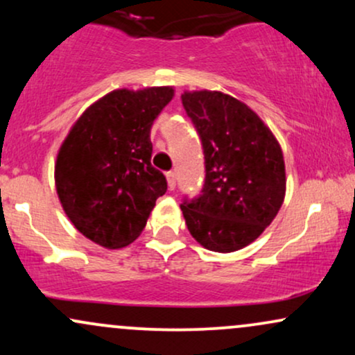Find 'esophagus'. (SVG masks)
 <instances>
[{
    "label": "esophagus",
    "mask_w": 355,
    "mask_h": 355,
    "mask_svg": "<svg viewBox=\"0 0 355 355\" xmlns=\"http://www.w3.org/2000/svg\"><path fill=\"white\" fill-rule=\"evenodd\" d=\"M166 183H168L170 190H175V187H177V177H175L173 172L166 173Z\"/></svg>",
    "instance_id": "esophagus-1"
}]
</instances>
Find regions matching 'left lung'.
Returning <instances> with one entry per match:
<instances>
[{"label": "left lung", "instance_id": "left-lung-1", "mask_svg": "<svg viewBox=\"0 0 355 355\" xmlns=\"http://www.w3.org/2000/svg\"><path fill=\"white\" fill-rule=\"evenodd\" d=\"M183 108L202 138L205 185L180 205L190 235L207 250L229 254L260 237L285 198V162L272 130L234 96L183 92Z\"/></svg>", "mask_w": 355, "mask_h": 355}]
</instances>
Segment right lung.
Listing matches in <instances>:
<instances>
[{
  "label": "right lung",
  "mask_w": 355,
  "mask_h": 355,
  "mask_svg": "<svg viewBox=\"0 0 355 355\" xmlns=\"http://www.w3.org/2000/svg\"><path fill=\"white\" fill-rule=\"evenodd\" d=\"M173 87L113 89L73 123L55 162L64 214L92 242L121 248L140 237L166 180L152 166L150 130Z\"/></svg>",
  "instance_id": "right-lung-1"
}]
</instances>
